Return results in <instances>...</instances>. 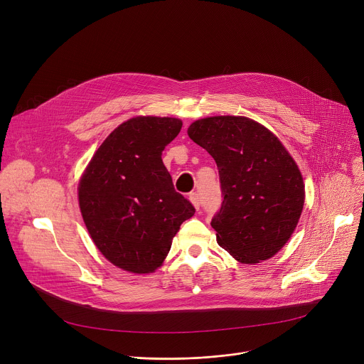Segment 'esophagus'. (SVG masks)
Segmentation results:
<instances>
[{
	"label": "esophagus",
	"instance_id": "34e87169",
	"mask_svg": "<svg viewBox=\"0 0 364 364\" xmlns=\"http://www.w3.org/2000/svg\"><path fill=\"white\" fill-rule=\"evenodd\" d=\"M188 200L193 203V205L196 207V210H200V200H198V194L197 193H190L188 194Z\"/></svg>",
	"mask_w": 364,
	"mask_h": 364
}]
</instances>
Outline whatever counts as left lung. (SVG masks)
Here are the masks:
<instances>
[{"mask_svg":"<svg viewBox=\"0 0 364 364\" xmlns=\"http://www.w3.org/2000/svg\"><path fill=\"white\" fill-rule=\"evenodd\" d=\"M187 134L219 168L223 201L212 219L219 246L242 264L272 257L294 233L305 198L289 152L268 128L246 117L198 119Z\"/></svg>","mask_w":364,"mask_h":364,"instance_id":"1","label":"left lung"}]
</instances>
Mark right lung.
Here are the masks:
<instances>
[{
	"label": "right lung",
	"mask_w": 364,
	"mask_h": 364,
	"mask_svg": "<svg viewBox=\"0 0 364 364\" xmlns=\"http://www.w3.org/2000/svg\"><path fill=\"white\" fill-rule=\"evenodd\" d=\"M177 118L136 117L97 148L79 183L87 232L111 264L132 272L160 268L181 223L196 209L174 190L161 154L178 135Z\"/></svg>",
	"instance_id": "obj_1"
}]
</instances>
